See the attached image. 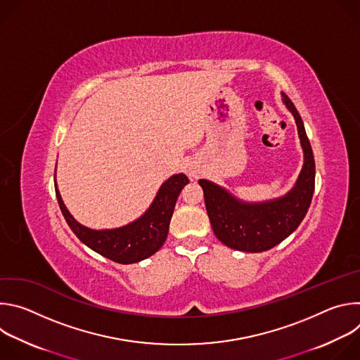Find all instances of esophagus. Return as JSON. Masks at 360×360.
<instances>
[{"label": "esophagus", "mask_w": 360, "mask_h": 360, "mask_svg": "<svg viewBox=\"0 0 360 360\" xmlns=\"http://www.w3.org/2000/svg\"><path fill=\"white\" fill-rule=\"evenodd\" d=\"M188 174H189V176L191 178H196V175H198V172L192 168V167H189V169H188Z\"/></svg>", "instance_id": "34e87169"}]
</instances>
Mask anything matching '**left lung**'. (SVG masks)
Returning <instances> with one entry per match:
<instances>
[{
	"label": "left lung",
	"mask_w": 360,
	"mask_h": 360,
	"mask_svg": "<svg viewBox=\"0 0 360 360\" xmlns=\"http://www.w3.org/2000/svg\"><path fill=\"white\" fill-rule=\"evenodd\" d=\"M282 101L295 118L303 149L302 171L286 195L264 202H245L211 181L199 179L215 236L236 250L264 252L276 246L300 225L311 207L315 191L312 146L293 102L283 92Z\"/></svg>",
	"instance_id": "1"
}]
</instances>
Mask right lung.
<instances>
[{
  "mask_svg": "<svg viewBox=\"0 0 360 360\" xmlns=\"http://www.w3.org/2000/svg\"><path fill=\"white\" fill-rule=\"evenodd\" d=\"M188 182L185 174L172 175L161 185L155 199L142 217L125 226L102 231L89 229L77 222L63 202L57 182L56 193L68 226L82 243L117 264L128 265L149 258L164 245L176 199Z\"/></svg>",
  "mask_w": 360,
  "mask_h": 360,
  "instance_id": "add662e5",
  "label": "right lung"
}]
</instances>
